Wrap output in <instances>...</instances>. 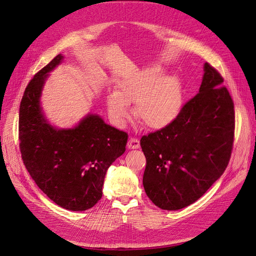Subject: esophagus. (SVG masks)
Masks as SVG:
<instances>
[{"label": "esophagus", "mask_w": 256, "mask_h": 256, "mask_svg": "<svg viewBox=\"0 0 256 256\" xmlns=\"http://www.w3.org/2000/svg\"><path fill=\"white\" fill-rule=\"evenodd\" d=\"M128 148L130 150H136V148H140V142L139 140L136 139V138H130L128 142Z\"/></svg>", "instance_id": "obj_1"}]
</instances>
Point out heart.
I'll return each instance as SVG.
<instances>
[{
    "label": "heart",
    "mask_w": 256,
    "mask_h": 256,
    "mask_svg": "<svg viewBox=\"0 0 256 256\" xmlns=\"http://www.w3.org/2000/svg\"><path fill=\"white\" fill-rule=\"evenodd\" d=\"M133 103H136V117L148 128H166L182 112V82L177 74H164V70L156 64L128 72L118 80L116 90L106 97L108 115L116 126L128 121Z\"/></svg>",
    "instance_id": "heart-1"
}]
</instances>
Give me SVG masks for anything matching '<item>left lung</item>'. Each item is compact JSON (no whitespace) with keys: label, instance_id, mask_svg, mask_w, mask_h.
I'll list each match as a JSON object with an SVG mask.
<instances>
[{"label":"left lung","instance_id":"obj_1","mask_svg":"<svg viewBox=\"0 0 256 256\" xmlns=\"http://www.w3.org/2000/svg\"><path fill=\"white\" fill-rule=\"evenodd\" d=\"M224 79L210 64L196 96L166 128L144 136V191L162 210L194 204L220 178L229 164L234 137V104Z\"/></svg>","mask_w":256,"mask_h":256}]
</instances>
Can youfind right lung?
I'll return each mask as SVG.
<instances>
[{"label":"right lung","instance_id":"1","mask_svg":"<svg viewBox=\"0 0 256 256\" xmlns=\"http://www.w3.org/2000/svg\"><path fill=\"white\" fill-rule=\"evenodd\" d=\"M63 60L61 54L56 56L27 85L18 116L20 148L43 193L65 210L85 211L101 200L108 168L126 152L128 134L92 112L72 128L52 124L41 96L50 72Z\"/></svg>","mask_w":256,"mask_h":256}]
</instances>
